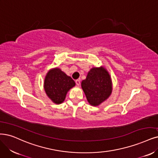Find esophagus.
I'll return each mask as SVG.
<instances>
[{
    "label": "esophagus",
    "mask_w": 158,
    "mask_h": 158,
    "mask_svg": "<svg viewBox=\"0 0 158 158\" xmlns=\"http://www.w3.org/2000/svg\"><path fill=\"white\" fill-rule=\"evenodd\" d=\"M75 83H76V85H77V86H79V85H80V83H81L80 80H79V79H77V80L75 81Z\"/></svg>",
    "instance_id": "34e87169"
}]
</instances>
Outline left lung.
Segmentation results:
<instances>
[{
  "label": "left lung",
  "mask_w": 158,
  "mask_h": 158,
  "mask_svg": "<svg viewBox=\"0 0 158 158\" xmlns=\"http://www.w3.org/2000/svg\"><path fill=\"white\" fill-rule=\"evenodd\" d=\"M81 87L88 102L92 106L97 107L111 94L112 79L105 67H93L81 82Z\"/></svg>",
  "instance_id": "left-lung-1"
}]
</instances>
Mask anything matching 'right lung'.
I'll use <instances>...</instances> for the list:
<instances>
[{
  "mask_svg": "<svg viewBox=\"0 0 158 158\" xmlns=\"http://www.w3.org/2000/svg\"><path fill=\"white\" fill-rule=\"evenodd\" d=\"M75 86V83L72 77L57 67L49 70L44 82L45 94L57 105L64 102L68 92Z\"/></svg>",
  "mask_w": 158,
  "mask_h": 158,
  "instance_id": "add662e5",
  "label": "right lung"
}]
</instances>
